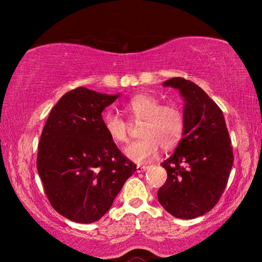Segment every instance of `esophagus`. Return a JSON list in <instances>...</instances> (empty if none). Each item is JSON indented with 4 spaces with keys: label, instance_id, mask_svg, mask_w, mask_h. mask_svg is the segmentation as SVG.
<instances>
[{
    "label": "esophagus",
    "instance_id": "obj_1",
    "mask_svg": "<svg viewBox=\"0 0 262 262\" xmlns=\"http://www.w3.org/2000/svg\"><path fill=\"white\" fill-rule=\"evenodd\" d=\"M145 170H148V166H141V165H137V166H136V172H137V173H141V172H144Z\"/></svg>",
    "mask_w": 262,
    "mask_h": 262
}]
</instances>
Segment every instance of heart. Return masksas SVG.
<instances>
[{
	"label": "heart",
	"mask_w": 262,
	"mask_h": 262,
	"mask_svg": "<svg viewBox=\"0 0 262 262\" xmlns=\"http://www.w3.org/2000/svg\"><path fill=\"white\" fill-rule=\"evenodd\" d=\"M125 111L132 120L142 121L141 140L132 142L123 149L125 156L132 162L144 164L157 157L159 147H176L184 133L185 119L176 105H162L151 95H137L125 104ZM103 126L106 134L115 143L128 140V125L120 115L112 111L103 114Z\"/></svg>",
	"instance_id": "heart-1"
}]
</instances>
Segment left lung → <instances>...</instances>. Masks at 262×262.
<instances>
[{
  "label": "left lung",
  "instance_id": "left-lung-1",
  "mask_svg": "<svg viewBox=\"0 0 262 262\" xmlns=\"http://www.w3.org/2000/svg\"><path fill=\"white\" fill-rule=\"evenodd\" d=\"M163 86L177 89L183 97L185 126L178 147L161 164L167 179L158 189V201L177 219H196L224 192L233 164L231 140L223 112L200 86L181 77Z\"/></svg>",
  "mask_w": 262,
  "mask_h": 262
}]
</instances>
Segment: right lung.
<instances>
[{
  "label": "right lung",
  "mask_w": 262,
  "mask_h": 262,
  "mask_svg": "<svg viewBox=\"0 0 262 262\" xmlns=\"http://www.w3.org/2000/svg\"><path fill=\"white\" fill-rule=\"evenodd\" d=\"M119 96L79 86L61 97L42 129L38 173L53 208L73 222L101 219L136 170L103 126L101 113Z\"/></svg>",
  "instance_id": "add662e5"
}]
</instances>
